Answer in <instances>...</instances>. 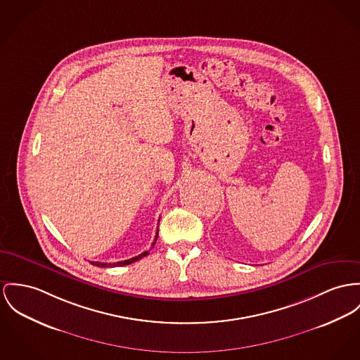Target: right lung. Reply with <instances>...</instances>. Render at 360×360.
<instances>
[{
    "label": "right lung",
    "mask_w": 360,
    "mask_h": 360,
    "mask_svg": "<svg viewBox=\"0 0 360 360\" xmlns=\"http://www.w3.org/2000/svg\"><path fill=\"white\" fill-rule=\"evenodd\" d=\"M158 236H159V229H158V231H156V237H155V240H153V243H152V248L155 247V244H156V241H158ZM146 255H149V250H145V252H142V253L139 255V256H136V257H131V259H127V260H123V262H116V263H101V262H90V263H91V264H94V266H100V267H117V266H127V264H131V263L137 262V260H139V259L145 257Z\"/></svg>",
    "instance_id": "right-lung-1"
}]
</instances>
